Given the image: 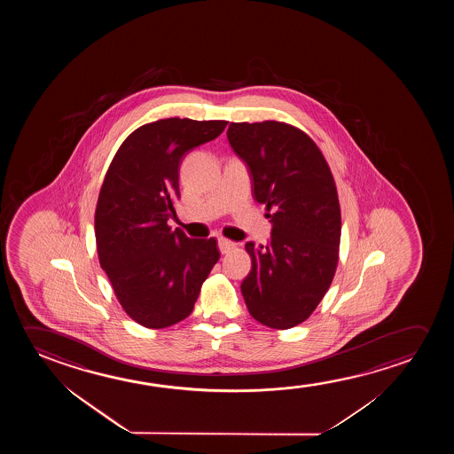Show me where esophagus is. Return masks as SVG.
Wrapping results in <instances>:
<instances>
[{
  "instance_id": "obj_1",
  "label": "esophagus",
  "mask_w": 454,
  "mask_h": 454,
  "mask_svg": "<svg viewBox=\"0 0 454 454\" xmlns=\"http://www.w3.org/2000/svg\"><path fill=\"white\" fill-rule=\"evenodd\" d=\"M217 243L218 249H220V253H222V254H226V253H230L231 249L236 248V243L231 242V240L224 239V237H220Z\"/></svg>"
}]
</instances>
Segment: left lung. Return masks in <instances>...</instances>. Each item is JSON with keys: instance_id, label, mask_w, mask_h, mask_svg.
Instances as JSON below:
<instances>
[{"instance_id": "obj_1", "label": "left lung", "mask_w": 454, "mask_h": 454, "mask_svg": "<svg viewBox=\"0 0 454 454\" xmlns=\"http://www.w3.org/2000/svg\"><path fill=\"white\" fill-rule=\"evenodd\" d=\"M226 137L271 223L265 245H245L253 265L240 286L243 299L255 321L290 329L310 317L335 274L341 237L335 181L317 144L292 125L231 122Z\"/></svg>"}]
</instances>
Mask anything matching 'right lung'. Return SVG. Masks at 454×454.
Returning a JSON list of instances; mask_svg holds the SVG:
<instances>
[{"instance_id": "right-lung-1", "label": "right lung", "mask_w": 454, "mask_h": 454, "mask_svg": "<svg viewBox=\"0 0 454 454\" xmlns=\"http://www.w3.org/2000/svg\"><path fill=\"white\" fill-rule=\"evenodd\" d=\"M226 121L170 118L133 131L100 189L94 230L100 267L127 315L147 329L180 323L217 263L215 239L168 228L184 156L215 139Z\"/></svg>"}]
</instances>
